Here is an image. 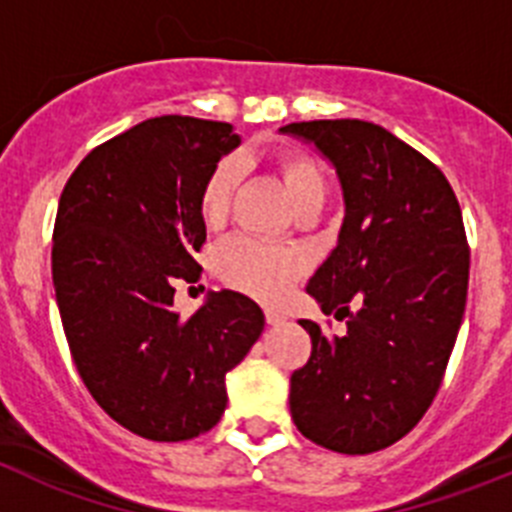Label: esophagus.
Listing matches in <instances>:
<instances>
[{
	"mask_svg": "<svg viewBox=\"0 0 512 512\" xmlns=\"http://www.w3.org/2000/svg\"><path fill=\"white\" fill-rule=\"evenodd\" d=\"M264 315H266V323H269V325H282L284 320H287V315H284V312H279V310H266Z\"/></svg>",
	"mask_w": 512,
	"mask_h": 512,
	"instance_id": "1",
	"label": "esophagus"
}]
</instances>
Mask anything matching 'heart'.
I'll use <instances>...</instances> for the list:
<instances>
[{"label": "heart", "mask_w": 512, "mask_h": 512, "mask_svg": "<svg viewBox=\"0 0 512 512\" xmlns=\"http://www.w3.org/2000/svg\"><path fill=\"white\" fill-rule=\"evenodd\" d=\"M282 187L289 202L297 207L307 202H323L328 182L320 164L300 151H284L274 158ZM238 171L233 161H220L200 189V215L210 228L225 223L233 200ZM305 269V259L295 248L271 246L253 238H233L215 253V271L228 287L246 292L256 300L274 302L292 287Z\"/></svg>", "instance_id": "obj_1"}]
</instances>
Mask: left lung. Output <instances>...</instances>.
<instances>
[{
	"label": "left lung",
	"instance_id": "8db88e82",
	"mask_svg": "<svg viewBox=\"0 0 512 512\" xmlns=\"http://www.w3.org/2000/svg\"><path fill=\"white\" fill-rule=\"evenodd\" d=\"M282 133L315 143L346 202L338 246L307 284L346 333L300 320L312 351L289 379V413L323 449L372 454L418 425L454 351L469 284L461 207L441 169L382 125L310 120Z\"/></svg>",
	"mask_w": 512,
	"mask_h": 512
}]
</instances>
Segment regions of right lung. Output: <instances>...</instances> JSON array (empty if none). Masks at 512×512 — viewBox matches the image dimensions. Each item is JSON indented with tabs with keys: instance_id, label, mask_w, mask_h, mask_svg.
I'll return each mask as SVG.
<instances>
[{
	"instance_id": "obj_1",
	"label": "right lung",
	"mask_w": 512,
	"mask_h": 512,
	"mask_svg": "<svg viewBox=\"0 0 512 512\" xmlns=\"http://www.w3.org/2000/svg\"><path fill=\"white\" fill-rule=\"evenodd\" d=\"M238 143L228 122L151 117L87 153L61 192L51 266L71 359L99 408L148 441L210 431L225 374L264 330L230 289L174 310L176 284L202 271L200 189Z\"/></svg>"
}]
</instances>
